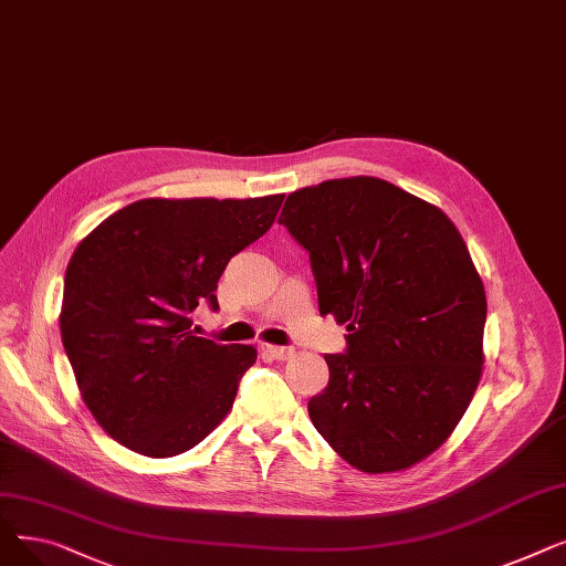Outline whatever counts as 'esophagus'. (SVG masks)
<instances>
[{
  "label": "esophagus",
  "instance_id": "1",
  "mask_svg": "<svg viewBox=\"0 0 566 566\" xmlns=\"http://www.w3.org/2000/svg\"><path fill=\"white\" fill-rule=\"evenodd\" d=\"M263 353L271 355L273 360H291L295 355V348L291 346H273V344H263Z\"/></svg>",
  "mask_w": 566,
  "mask_h": 566
}]
</instances>
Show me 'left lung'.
Returning <instances> with one entry per match:
<instances>
[{
  "label": "left lung",
  "instance_id": "1",
  "mask_svg": "<svg viewBox=\"0 0 566 566\" xmlns=\"http://www.w3.org/2000/svg\"><path fill=\"white\" fill-rule=\"evenodd\" d=\"M280 224L310 252L318 312L346 325L325 355L316 431L363 472H397L450 438L484 365L486 293L454 222L382 178L286 197Z\"/></svg>",
  "mask_w": 566,
  "mask_h": 566
}]
</instances>
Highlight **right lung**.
Returning a JSON list of instances; mask_svg holds the SVG:
<instances>
[{
    "label": "right lung",
    "mask_w": 566,
    "mask_h": 566,
    "mask_svg": "<svg viewBox=\"0 0 566 566\" xmlns=\"http://www.w3.org/2000/svg\"><path fill=\"white\" fill-rule=\"evenodd\" d=\"M284 195L139 199L75 248L59 314L80 395L124 448L167 459L211 433L256 348L197 337L233 254L273 227Z\"/></svg>",
    "instance_id": "add662e5"
}]
</instances>
